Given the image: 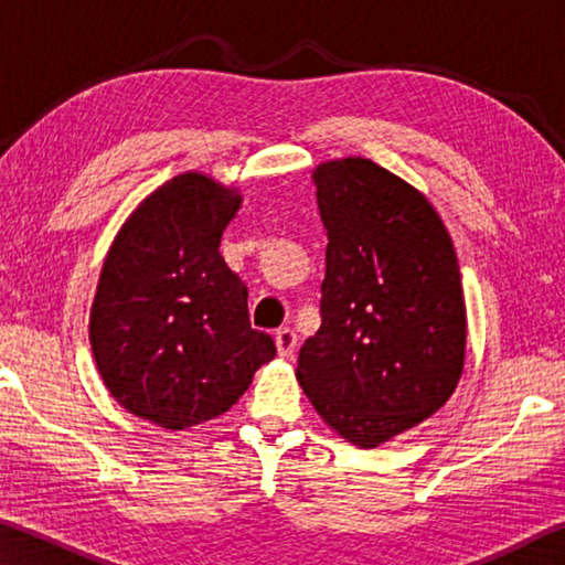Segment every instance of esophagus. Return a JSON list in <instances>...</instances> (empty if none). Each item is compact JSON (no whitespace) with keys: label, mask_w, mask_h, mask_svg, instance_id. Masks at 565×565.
I'll return each mask as SVG.
<instances>
[{"label":"esophagus","mask_w":565,"mask_h":565,"mask_svg":"<svg viewBox=\"0 0 565 565\" xmlns=\"http://www.w3.org/2000/svg\"><path fill=\"white\" fill-rule=\"evenodd\" d=\"M274 339H276V351H279V356L289 359L291 353H294V349H296V333H294V329L284 327V329L276 331Z\"/></svg>","instance_id":"1"}]
</instances>
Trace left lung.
Segmentation results:
<instances>
[{"label": "left lung", "mask_w": 565, "mask_h": 565, "mask_svg": "<svg viewBox=\"0 0 565 565\" xmlns=\"http://www.w3.org/2000/svg\"><path fill=\"white\" fill-rule=\"evenodd\" d=\"M313 184L327 276L296 379L333 431L376 448L436 414L461 379V271L436 209L384 167L323 161Z\"/></svg>", "instance_id": "left-lung-1"}]
</instances>
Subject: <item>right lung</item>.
<instances>
[{
    "instance_id": "obj_1",
    "label": "right lung",
    "mask_w": 565,
    "mask_h": 565,
    "mask_svg": "<svg viewBox=\"0 0 565 565\" xmlns=\"http://www.w3.org/2000/svg\"><path fill=\"white\" fill-rule=\"evenodd\" d=\"M238 206L236 189L179 174L134 209L102 266L94 361L129 414L169 431L222 416L276 356L248 321L246 284L218 254Z\"/></svg>"
}]
</instances>
